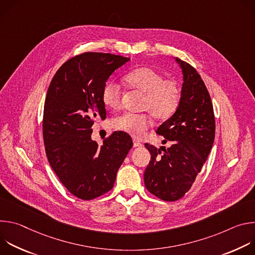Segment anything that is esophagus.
I'll return each instance as SVG.
<instances>
[{
  "label": "esophagus",
  "mask_w": 255,
  "mask_h": 255,
  "mask_svg": "<svg viewBox=\"0 0 255 255\" xmlns=\"http://www.w3.org/2000/svg\"><path fill=\"white\" fill-rule=\"evenodd\" d=\"M142 144L136 140H133V147H141Z\"/></svg>",
  "instance_id": "34e87169"
}]
</instances>
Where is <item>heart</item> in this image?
<instances>
[{"mask_svg": "<svg viewBox=\"0 0 255 255\" xmlns=\"http://www.w3.org/2000/svg\"><path fill=\"white\" fill-rule=\"evenodd\" d=\"M126 85L143 95L141 110L150 113L157 120L170 117L180 101V89L175 81L166 80L159 71L150 67H140L127 74ZM122 93L118 86L109 83L102 90V102L112 110L121 107ZM112 125L119 131L133 137H140L150 125V119L145 114L124 113L113 119Z\"/></svg>", "mask_w": 255, "mask_h": 255, "instance_id": "b5f03b06", "label": "heart"}]
</instances>
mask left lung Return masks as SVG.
I'll return each instance as SVG.
<instances>
[{"label":"left lung","mask_w":255,"mask_h":255,"mask_svg":"<svg viewBox=\"0 0 255 255\" xmlns=\"http://www.w3.org/2000/svg\"><path fill=\"white\" fill-rule=\"evenodd\" d=\"M183 72L180 101L174 114L156 130L171 146L161 150L149 144L151 154L144 171L146 189L163 201H176L191 189L212 149L215 117L209 92L198 71L189 63L174 58ZM160 147V148H161Z\"/></svg>","instance_id":"obj_1"}]
</instances>
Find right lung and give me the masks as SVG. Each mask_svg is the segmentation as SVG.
I'll use <instances>...</instances> for the list:
<instances>
[{
	"label": "right lung",
	"mask_w": 255,
	"mask_h": 255,
	"mask_svg": "<svg viewBox=\"0 0 255 255\" xmlns=\"http://www.w3.org/2000/svg\"><path fill=\"white\" fill-rule=\"evenodd\" d=\"M130 58L86 52L64 62L45 99L43 139L48 161L62 185L82 200L110 191L133 146L125 132H114L103 145L92 139L97 117L106 119L102 90L113 72Z\"/></svg>",
	"instance_id": "1"
}]
</instances>
